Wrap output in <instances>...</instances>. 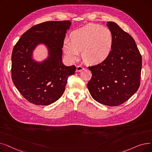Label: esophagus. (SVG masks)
Wrapping results in <instances>:
<instances>
[{
  "label": "esophagus",
  "mask_w": 152,
  "mask_h": 152,
  "mask_svg": "<svg viewBox=\"0 0 152 152\" xmlns=\"http://www.w3.org/2000/svg\"><path fill=\"white\" fill-rule=\"evenodd\" d=\"M83 69H84V68L82 66H81V65H79V66H76V71L77 72H80Z\"/></svg>",
  "instance_id": "esophagus-1"
}]
</instances>
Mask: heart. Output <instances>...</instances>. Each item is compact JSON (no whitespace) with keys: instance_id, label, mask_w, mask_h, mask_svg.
I'll list each match as a JSON object with an SVG mask.
<instances>
[{"instance_id":"1","label":"heart","mask_w":152,"mask_h":152,"mask_svg":"<svg viewBox=\"0 0 152 152\" xmlns=\"http://www.w3.org/2000/svg\"><path fill=\"white\" fill-rule=\"evenodd\" d=\"M113 36L110 29L99 25L89 23L74 31L71 39L66 37L63 42V51L71 61L79 57L83 50L84 61L96 65L104 61L112 50Z\"/></svg>"}]
</instances>
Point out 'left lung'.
Instances as JSON below:
<instances>
[{
  "mask_svg": "<svg viewBox=\"0 0 152 152\" xmlns=\"http://www.w3.org/2000/svg\"><path fill=\"white\" fill-rule=\"evenodd\" d=\"M113 36L109 57L89 66L92 77L87 88L92 98L107 106H118L137 92L140 83L142 57L132 37L116 23L108 21Z\"/></svg>",
  "mask_w": 152,
  "mask_h": 152,
  "instance_id": "1",
  "label": "left lung"
}]
</instances>
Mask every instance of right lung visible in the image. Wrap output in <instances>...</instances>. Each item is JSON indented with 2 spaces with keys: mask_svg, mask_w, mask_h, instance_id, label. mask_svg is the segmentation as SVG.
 Segmentation results:
<instances>
[{
  "mask_svg": "<svg viewBox=\"0 0 152 152\" xmlns=\"http://www.w3.org/2000/svg\"><path fill=\"white\" fill-rule=\"evenodd\" d=\"M69 21L38 24L24 33L13 47L12 78L23 97L37 105H48L58 100L65 89L68 76L75 74V65L62 63V48ZM40 43L48 47L49 57L41 63L31 58Z\"/></svg>",
  "mask_w": 152,
  "mask_h": 152,
  "instance_id": "1",
  "label": "right lung"
}]
</instances>
